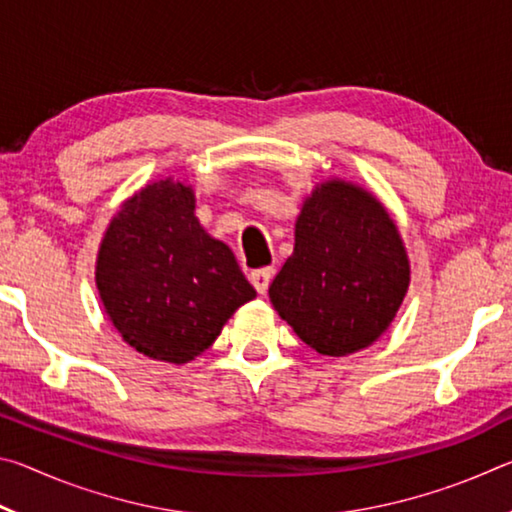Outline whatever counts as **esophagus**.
Here are the masks:
<instances>
[{
    "mask_svg": "<svg viewBox=\"0 0 512 512\" xmlns=\"http://www.w3.org/2000/svg\"><path fill=\"white\" fill-rule=\"evenodd\" d=\"M273 268H259V271H253L250 273V282H253V287L257 289V293H264L268 291V284H271L273 280Z\"/></svg>",
    "mask_w": 512,
    "mask_h": 512,
    "instance_id": "esophagus-1",
    "label": "esophagus"
}]
</instances>
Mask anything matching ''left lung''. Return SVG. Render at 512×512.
<instances>
[{
    "mask_svg": "<svg viewBox=\"0 0 512 512\" xmlns=\"http://www.w3.org/2000/svg\"><path fill=\"white\" fill-rule=\"evenodd\" d=\"M409 282V257L386 207L332 178L302 203L293 255L268 298L311 350L345 357L386 332Z\"/></svg>",
    "mask_w": 512,
    "mask_h": 512,
    "instance_id": "8db88e82",
    "label": "left lung"
}]
</instances>
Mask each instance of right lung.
<instances>
[{
	"label": "right lung",
	"mask_w": 512,
	"mask_h": 512,
	"mask_svg": "<svg viewBox=\"0 0 512 512\" xmlns=\"http://www.w3.org/2000/svg\"><path fill=\"white\" fill-rule=\"evenodd\" d=\"M194 189L155 180L121 205L99 246L103 309L144 357L187 363L257 293L232 250L196 219Z\"/></svg>",
	"instance_id": "add662e5"
}]
</instances>
